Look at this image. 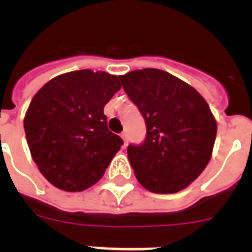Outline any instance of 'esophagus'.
Listing matches in <instances>:
<instances>
[{
  "label": "esophagus",
  "instance_id": "1",
  "mask_svg": "<svg viewBox=\"0 0 252 252\" xmlns=\"http://www.w3.org/2000/svg\"><path fill=\"white\" fill-rule=\"evenodd\" d=\"M121 137H122V140H124V146H125V148H126V146H127V142H128L127 133H126V132H122V133H121Z\"/></svg>",
  "mask_w": 252,
  "mask_h": 252
}]
</instances>
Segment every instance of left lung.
<instances>
[{
  "mask_svg": "<svg viewBox=\"0 0 252 252\" xmlns=\"http://www.w3.org/2000/svg\"><path fill=\"white\" fill-rule=\"evenodd\" d=\"M128 98L145 120L146 137L128 145L139 183L153 193H177L208 164L217 124L206 99L179 78L146 68L121 75Z\"/></svg>",
  "mask_w": 252,
  "mask_h": 252,
  "instance_id": "1",
  "label": "left lung"
}]
</instances>
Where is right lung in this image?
Returning <instances> with one entry per match:
<instances>
[{
	"mask_svg": "<svg viewBox=\"0 0 252 252\" xmlns=\"http://www.w3.org/2000/svg\"><path fill=\"white\" fill-rule=\"evenodd\" d=\"M119 78L90 69L58 75L34 95L24 120L31 157L51 184L82 192L104 174L124 141L107 127Z\"/></svg>",
	"mask_w": 252,
	"mask_h": 252,
	"instance_id": "1",
	"label": "right lung"
}]
</instances>
